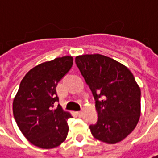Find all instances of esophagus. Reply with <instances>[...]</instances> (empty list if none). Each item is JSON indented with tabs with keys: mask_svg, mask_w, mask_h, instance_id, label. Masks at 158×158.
I'll use <instances>...</instances> for the list:
<instances>
[{
	"mask_svg": "<svg viewBox=\"0 0 158 158\" xmlns=\"http://www.w3.org/2000/svg\"><path fill=\"white\" fill-rule=\"evenodd\" d=\"M77 114H78L79 116H81V115H82V111H78V112H77Z\"/></svg>",
	"mask_w": 158,
	"mask_h": 158,
	"instance_id": "obj_1",
	"label": "esophagus"
}]
</instances>
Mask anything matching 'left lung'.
<instances>
[{
  "label": "left lung",
  "instance_id": "1",
  "mask_svg": "<svg viewBox=\"0 0 158 158\" xmlns=\"http://www.w3.org/2000/svg\"><path fill=\"white\" fill-rule=\"evenodd\" d=\"M75 63L95 100L98 119L92 135L108 144L126 139L141 117V88L127 66L99 54L82 55Z\"/></svg>",
  "mask_w": 158,
  "mask_h": 158
}]
</instances>
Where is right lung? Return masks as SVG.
<instances>
[{"label":"right lung","mask_w":158,"mask_h":158,"mask_svg":"<svg viewBox=\"0 0 158 158\" xmlns=\"http://www.w3.org/2000/svg\"><path fill=\"white\" fill-rule=\"evenodd\" d=\"M73 64L70 56L47 61L25 74L13 100V114L21 133L32 145L50 149L65 141L72 114L56 107V88Z\"/></svg>","instance_id":"add662e5"}]
</instances>
